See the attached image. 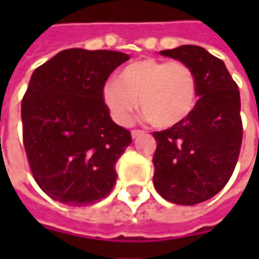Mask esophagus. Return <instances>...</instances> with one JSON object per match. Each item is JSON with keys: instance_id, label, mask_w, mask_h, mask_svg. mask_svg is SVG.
<instances>
[{"instance_id": "esophagus-1", "label": "esophagus", "mask_w": 259, "mask_h": 259, "mask_svg": "<svg viewBox=\"0 0 259 259\" xmlns=\"http://www.w3.org/2000/svg\"><path fill=\"white\" fill-rule=\"evenodd\" d=\"M143 134H144V131H140V130H134V131H131V137H133V140L138 138V137H141Z\"/></svg>"}]
</instances>
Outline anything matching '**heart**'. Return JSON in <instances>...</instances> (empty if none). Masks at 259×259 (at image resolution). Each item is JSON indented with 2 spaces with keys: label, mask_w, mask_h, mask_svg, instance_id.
<instances>
[{
  "label": "heart",
  "mask_w": 259,
  "mask_h": 259,
  "mask_svg": "<svg viewBox=\"0 0 259 259\" xmlns=\"http://www.w3.org/2000/svg\"><path fill=\"white\" fill-rule=\"evenodd\" d=\"M197 76L183 62L141 59L102 88V101L116 124L128 125L137 106L158 128L183 122L197 104Z\"/></svg>",
  "instance_id": "heart-1"
}]
</instances>
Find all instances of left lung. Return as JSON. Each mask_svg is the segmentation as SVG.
Listing matches in <instances>:
<instances>
[{
	"mask_svg": "<svg viewBox=\"0 0 259 259\" xmlns=\"http://www.w3.org/2000/svg\"><path fill=\"white\" fill-rule=\"evenodd\" d=\"M160 55L197 76V104L183 122L154 133L155 190L176 204L202 203L225 187L242 143L241 98L225 63L203 47L184 45Z\"/></svg>",
	"mask_w": 259,
	"mask_h": 259,
	"instance_id": "left-lung-1",
	"label": "left lung"
}]
</instances>
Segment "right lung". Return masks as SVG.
<instances>
[{"label":"right lung","mask_w":259,"mask_h":259,"mask_svg":"<svg viewBox=\"0 0 259 259\" xmlns=\"http://www.w3.org/2000/svg\"><path fill=\"white\" fill-rule=\"evenodd\" d=\"M128 59L69 49L33 72L21 102L23 140L34 180L53 200L88 206L114 189L115 163L133 140L112 121L102 88Z\"/></svg>","instance_id":"add662e5"}]
</instances>
